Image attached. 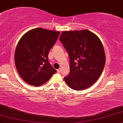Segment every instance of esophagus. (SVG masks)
I'll return each instance as SVG.
<instances>
[{
    "label": "esophagus",
    "mask_w": 123,
    "mask_h": 123,
    "mask_svg": "<svg viewBox=\"0 0 123 123\" xmlns=\"http://www.w3.org/2000/svg\"><path fill=\"white\" fill-rule=\"evenodd\" d=\"M60 71H61V69H57V72H58V73H59V72H60Z\"/></svg>",
    "instance_id": "1"
}]
</instances>
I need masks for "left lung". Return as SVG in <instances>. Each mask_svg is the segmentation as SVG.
<instances>
[{
	"mask_svg": "<svg viewBox=\"0 0 123 123\" xmlns=\"http://www.w3.org/2000/svg\"><path fill=\"white\" fill-rule=\"evenodd\" d=\"M60 40L69 57L70 72L64 78L65 81L74 90L91 87L100 76L105 66L101 40L87 30L63 31Z\"/></svg>",
	"mask_w": 123,
	"mask_h": 123,
	"instance_id": "1",
	"label": "left lung"
}]
</instances>
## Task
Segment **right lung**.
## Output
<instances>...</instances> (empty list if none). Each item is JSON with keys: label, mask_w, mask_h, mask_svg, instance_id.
I'll return each instance as SVG.
<instances>
[{"label": "right lung", "mask_w": 123, "mask_h": 123, "mask_svg": "<svg viewBox=\"0 0 123 123\" xmlns=\"http://www.w3.org/2000/svg\"><path fill=\"white\" fill-rule=\"evenodd\" d=\"M59 34V31L37 28L27 32L19 40L15 52V63L19 75L27 83L42 86L56 73L48 56Z\"/></svg>", "instance_id": "1"}]
</instances>
